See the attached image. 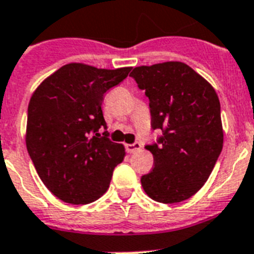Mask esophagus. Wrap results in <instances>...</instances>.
<instances>
[{
	"instance_id": "34e87169",
	"label": "esophagus",
	"mask_w": 254,
	"mask_h": 254,
	"mask_svg": "<svg viewBox=\"0 0 254 254\" xmlns=\"http://www.w3.org/2000/svg\"><path fill=\"white\" fill-rule=\"evenodd\" d=\"M142 147L141 142H134V143H129V145H125V148H127V151L129 154H134V152L139 151Z\"/></svg>"
}]
</instances>
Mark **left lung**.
Instances as JSON below:
<instances>
[{
	"label": "left lung",
	"mask_w": 254,
	"mask_h": 254,
	"mask_svg": "<svg viewBox=\"0 0 254 254\" xmlns=\"http://www.w3.org/2000/svg\"><path fill=\"white\" fill-rule=\"evenodd\" d=\"M148 98L156 142L146 145L154 170L141 177L146 194L162 203L190 198L209 179L223 147L220 103L209 82L183 63L134 67Z\"/></svg>",
	"instance_id": "8db88e82"
}]
</instances>
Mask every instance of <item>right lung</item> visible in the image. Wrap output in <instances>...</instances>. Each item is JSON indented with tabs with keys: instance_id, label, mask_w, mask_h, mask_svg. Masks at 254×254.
<instances>
[{
	"instance_id": "1",
	"label": "right lung",
	"mask_w": 254,
	"mask_h": 254,
	"mask_svg": "<svg viewBox=\"0 0 254 254\" xmlns=\"http://www.w3.org/2000/svg\"><path fill=\"white\" fill-rule=\"evenodd\" d=\"M130 67L67 64L36 88L27 111V151L44 185L71 205L100 198L125 148L108 138L103 96Z\"/></svg>"
}]
</instances>
